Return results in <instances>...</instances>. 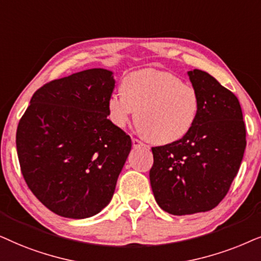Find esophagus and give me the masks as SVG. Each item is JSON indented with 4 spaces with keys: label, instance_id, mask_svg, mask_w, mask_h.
<instances>
[{
    "label": "esophagus",
    "instance_id": "34e87169",
    "mask_svg": "<svg viewBox=\"0 0 261 261\" xmlns=\"http://www.w3.org/2000/svg\"><path fill=\"white\" fill-rule=\"evenodd\" d=\"M144 143L143 142H141L140 140H137V138H133V147L134 148H140V147H144Z\"/></svg>",
    "mask_w": 261,
    "mask_h": 261
}]
</instances>
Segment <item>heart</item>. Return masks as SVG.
I'll list each match as a JSON object with an SVG mask.
<instances>
[{"label": "heart", "instance_id": "1", "mask_svg": "<svg viewBox=\"0 0 261 261\" xmlns=\"http://www.w3.org/2000/svg\"><path fill=\"white\" fill-rule=\"evenodd\" d=\"M120 92L107 101L111 121L124 127L137 110L141 134L156 144L181 140L199 116L201 102L197 89L172 72L156 69L128 72L120 83Z\"/></svg>", "mask_w": 261, "mask_h": 261}]
</instances>
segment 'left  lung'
Returning a JSON list of instances; mask_svg holds the SVG:
<instances>
[{
	"label": "left lung",
	"mask_w": 261,
	"mask_h": 261,
	"mask_svg": "<svg viewBox=\"0 0 261 261\" xmlns=\"http://www.w3.org/2000/svg\"><path fill=\"white\" fill-rule=\"evenodd\" d=\"M200 98L192 130L181 140L152 147L149 173L156 203L168 214L205 213L227 196L246 148V126L234 93L214 76L189 71Z\"/></svg>",
	"instance_id": "left-lung-1"
}]
</instances>
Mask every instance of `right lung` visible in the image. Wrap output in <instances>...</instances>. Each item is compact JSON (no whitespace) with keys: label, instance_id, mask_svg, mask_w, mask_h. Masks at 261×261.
Masks as SVG:
<instances>
[{"label":"right lung","instance_id":"right-lung-1","mask_svg":"<svg viewBox=\"0 0 261 261\" xmlns=\"http://www.w3.org/2000/svg\"><path fill=\"white\" fill-rule=\"evenodd\" d=\"M112 71L95 68L45 83L16 130L23 179L52 213L86 218L112 199L131 138L111 121Z\"/></svg>","mask_w":261,"mask_h":261}]
</instances>
